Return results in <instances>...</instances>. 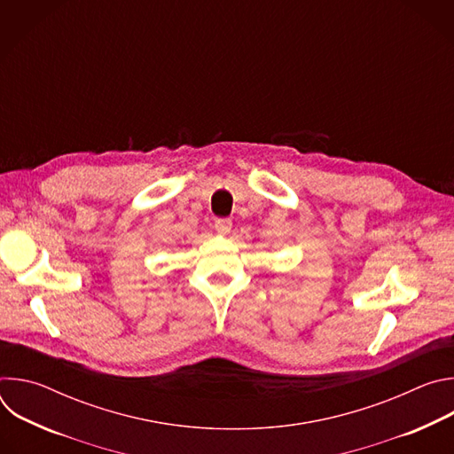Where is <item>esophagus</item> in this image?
I'll return each instance as SVG.
<instances>
[{"label": "esophagus", "mask_w": 454, "mask_h": 454, "mask_svg": "<svg viewBox=\"0 0 454 454\" xmlns=\"http://www.w3.org/2000/svg\"><path fill=\"white\" fill-rule=\"evenodd\" d=\"M215 230H217V233H223V235L230 233V230H231V221H230V219H217V221H215Z\"/></svg>", "instance_id": "34e87169"}]
</instances>
